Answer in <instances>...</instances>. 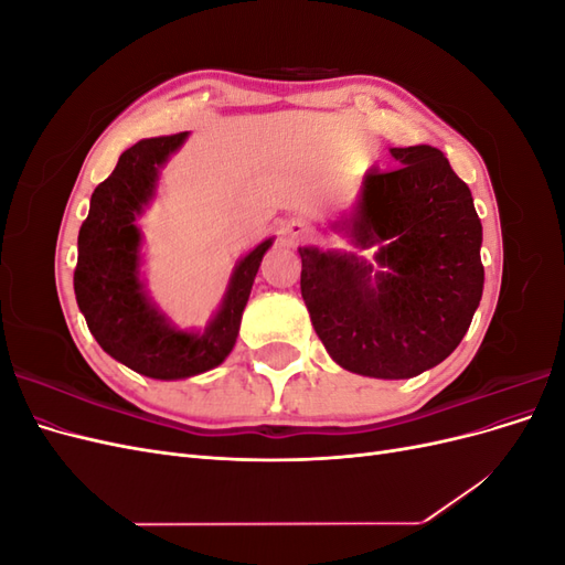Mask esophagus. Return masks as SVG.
<instances>
[{
    "mask_svg": "<svg viewBox=\"0 0 565 565\" xmlns=\"http://www.w3.org/2000/svg\"><path fill=\"white\" fill-rule=\"evenodd\" d=\"M303 231H306L303 224H292V226H289V235H292V237H299Z\"/></svg>",
    "mask_w": 565,
    "mask_h": 565,
    "instance_id": "34e87169",
    "label": "esophagus"
}]
</instances>
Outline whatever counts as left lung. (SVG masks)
Segmentation results:
<instances>
[{
    "label": "left lung",
    "mask_w": 565,
    "mask_h": 565,
    "mask_svg": "<svg viewBox=\"0 0 565 565\" xmlns=\"http://www.w3.org/2000/svg\"><path fill=\"white\" fill-rule=\"evenodd\" d=\"M401 167L372 169L351 218L355 254L299 247L313 330L344 370L407 380L438 365L467 334L483 295L481 241L469 185L438 148H391Z\"/></svg>",
    "instance_id": "1"
}]
</instances>
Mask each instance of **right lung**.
<instances>
[{
	"label": "right lung",
	"mask_w": 565,
	"mask_h": 565,
	"mask_svg": "<svg viewBox=\"0 0 565 565\" xmlns=\"http://www.w3.org/2000/svg\"><path fill=\"white\" fill-rule=\"evenodd\" d=\"M185 136H156L127 148L113 174L96 185L77 237L75 297L89 332L115 361L152 380H185L224 363L273 243L264 241L235 266L226 299L202 334L174 330L152 309L139 280L141 233L134 218L156 193L158 169Z\"/></svg>",
	"instance_id": "1"
}]
</instances>
